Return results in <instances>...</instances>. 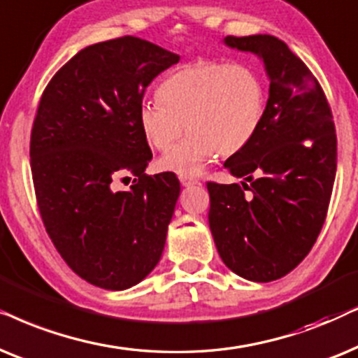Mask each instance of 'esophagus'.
<instances>
[{"mask_svg": "<svg viewBox=\"0 0 358 358\" xmlns=\"http://www.w3.org/2000/svg\"><path fill=\"white\" fill-rule=\"evenodd\" d=\"M180 183H182L183 187H193V185L198 183V180L188 175H180Z\"/></svg>", "mask_w": 358, "mask_h": 358, "instance_id": "esophagus-1", "label": "esophagus"}]
</instances>
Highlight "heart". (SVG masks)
I'll list each match as a JSON object with an SVG mask.
<instances>
[{
    "label": "heart",
    "instance_id": "b5f03b06",
    "mask_svg": "<svg viewBox=\"0 0 358 358\" xmlns=\"http://www.w3.org/2000/svg\"><path fill=\"white\" fill-rule=\"evenodd\" d=\"M157 98L137 113L142 136L150 147L166 150L187 129L159 166L192 176L216 154L231 157L250 144L264 122L266 87L249 64L199 60L166 76Z\"/></svg>",
    "mask_w": 358,
    "mask_h": 358
}]
</instances>
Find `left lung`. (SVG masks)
Returning <instances> with one entry per match:
<instances>
[{
	"instance_id": "left-lung-1",
	"label": "left lung",
	"mask_w": 358,
	"mask_h": 358,
	"mask_svg": "<svg viewBox=\"0 0 358 358\" xmlns=\"http://www.w3.org/2000/svg\"><path fill=\"white\" fill-rule=\"evenodd\" d=\"M224 44L264 60V122L224 166L244 182H208L209 229L224 264L250 282H273L301 264L326 221L337 170L331 106L311 70L268 34Z\"/></svg>"
}]
</instances>
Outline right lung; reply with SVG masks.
<instances>
[{
  "label": "right lung",
  "instance_id": "right-lung-1",
  "mask_svg": "<svg viewBox=\"0 0 358 358\" xmlns=\"http://www.w3.org/2000/svg\"><path fill=\"white\" fill-rule=\"evenodd\" d=\"M180 57L139 37L85 47L47 85L31 132V170L45 231L94 287L126 289L155 268L180 196L152 160L137 113L145 88ZM134 174L127 192L113 180Z\"/></svg>",
  "mask_w": 358,
  "mask_h": 358
}]
</instances>
